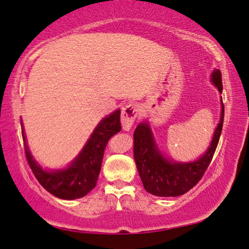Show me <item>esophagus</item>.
Segmentation results:
<instances>
[{"label":"esophagus","instance_id":"34e87169","mask_svg":"<svg viewBox=\"0 0 249 249\" xmlns=\"http://www.w3.org/2000/svg\"><path fill=\"white\" fill-rule=\"evenodd\" d=\"M137 114H139V108L135 104H127L122 108L121 121L125 131H128L132 127L133 123L135 122V118L137 117Z\"/></svg>","mask_w":249,"mask_h":249}]
</instances>
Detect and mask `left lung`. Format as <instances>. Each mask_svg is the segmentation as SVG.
Instances as JSON below:
<instances>
[{
	"mask_svg": "<svg viewBox=\"0 0 249 249\" xmlns=\"http://www.w3.org/2000/svg\"><path fill=\"white\" fill-rule=\"evenodd\" d=\"M212 82L222 94V74L219 70L213 71ZM220 104V120L210 146L196 160L187 163L169 160L161 154L147 122L137 125L134 132V159L146 192L160 197H175L185 194L198 183L211 163L222 133L224 122L222 98Z\"/></svg>",
	"mask_w": 249,
	"mask_h": 249,
	"instance_id": "obj_1",
	"label": "left lung"
}]
</instances>
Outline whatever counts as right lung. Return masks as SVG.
<instances>
[{"label": "right lung", "instance_id": "1", "mask_svg": "<svg viewBox=\"0 0 249 249\" xmlns=\"http://www.w3.org/2000/svg\"><path fill=\"white\" fill-rule=\"evenodd\" d=\"M120 120V109L104 117L90 134L76 159L68 167L61 169H44L35 160L27 146L21 121L26 159L38 183L51 194L62 199L72 200L89 194L96 185L108 140L121 131Z\"/></svg>", "mask_w": 249, "mask_h": 249}]
</instances>
